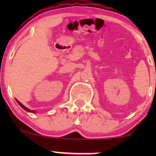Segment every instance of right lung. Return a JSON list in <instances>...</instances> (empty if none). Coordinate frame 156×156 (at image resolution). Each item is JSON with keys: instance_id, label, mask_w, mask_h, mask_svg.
<instances>
[{"instance_id": "add662e5", "label": "right lung", "mask_w": 156, "mask_h": 156, "mask_svg": "<svg viewBox=\"0 0 156 156\" xmlns=\"http://www.w3.org/2000/svg\"><path fill=\"white\" fill-rule=\"evenodd\" d=\"M16 102H17V103H18V104H19V105H20V106H21V107H22V108H23V109H25V110H26V111L29 112H32V113H35V111H34V110H30V109H29V108H28L27 107H26V106H23V104H22V103H20V101H18V100H16Z\"/></svg>"}]
</instances>
